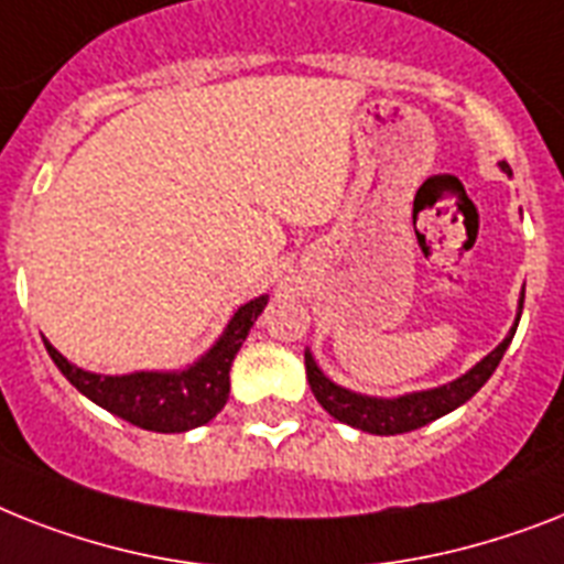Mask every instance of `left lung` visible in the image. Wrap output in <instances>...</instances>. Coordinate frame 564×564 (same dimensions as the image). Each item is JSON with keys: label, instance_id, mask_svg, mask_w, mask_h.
<instances>
[{"label": "left lung", "instance_id": "1", "mask_svg": "<svg viewBox=\"0 0 564 564\" xmlns=\"http://www.w3.org/2000/svg\"><path fill=\"white\" fill-rule=\"evenodd\" d=\"M501 171L510 173V167L501 162ZM521 304H524V292H521V301H519V318H521ZM516 327H519V324H516ZM516 327H512L510 336H507L505 341L492 350V354L484 356L473 370H466L460 379L448 382V386L432 388V391L405 393V397H393V400L354 393V391H347V388L336 386V382H329V379L322 373V368L315 365L310 350L304 354L306 379H310V388H313L315 400L322 402V409L327 411L329 416H336L338 423L354 425V429H361V432H368V434L414 432V429H423L425 423H432V420H437V416L460 409L466 400H473L475 393L484 388V382L496 373L498 361L505 359V350L510 347L512 336H516Z\"/></svg>", "mask_w": 564, "mask_h": 564}]
</instances>
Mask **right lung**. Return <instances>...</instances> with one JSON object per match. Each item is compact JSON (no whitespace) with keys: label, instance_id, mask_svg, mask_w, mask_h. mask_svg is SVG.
<instances>
[{"label":"right lung","instance_id":"right-lung-1","mask_svg":"<svg viewBox=\"0 0 564 564\" xmlns=\"http://www.w3.org/2000/svg\"><path fill=\"white\" fill-rule=\"evenodd\" d=\"M267 301V295H260L249 304H242L235 318L228 322L226 333L217 338V345L210 347L203 359L194 361L191 368L171 370V373L141 370V373H127V377H100V373H89V370L72 365L48 341H45V350L59 368V373L109 414L121 416L127 423L148 429V432H187V429L214 420L228 402L231 361L249 336L251 324L263 313Z\"/></svg>","mask_w":564,"mask_h":564}]
</instances>
